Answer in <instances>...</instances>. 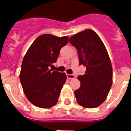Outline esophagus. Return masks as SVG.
Wrapping results in <instances>:
<instances>
[{"instance_id":"obj_1","label":"esophagus","mask_w":131,"mask_h":131,"mask_svg":"<svg viewBox=\"0 0 131 131\" xmlns=\"http://www.w3.org/2000/svg\"><path fill=\"white\" fill-rule=\"evenodd\" d=\"M67 77L68 79H74L75 77V75L74 74H67Z\"/></svg>"}]
</instances>
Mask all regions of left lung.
<instances>
[{
    "mask_svg": "<svg viewBox=\"0 0 131 131\" xmlns=\"http://www.w3.org/2000/svg\"><path fill=\"white\" fill-rule=\"evenodd\" d=\"M69 41L77 50L79 65L86 67L77 79L79 89L75 91L80 106L94 108L107 98L112 84V66L104 45L96 32L86 29L71 37Z\"/></svg>",
    "mask_w": 131,
    "mask_h": 131,
    "instance_id": "1",
    "label": "left lung"
}]
</instances>
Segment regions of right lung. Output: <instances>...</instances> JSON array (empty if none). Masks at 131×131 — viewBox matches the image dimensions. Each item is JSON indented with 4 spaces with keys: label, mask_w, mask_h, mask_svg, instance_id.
Masks as SVG:
<instances>
[{
    "label": "right lung",
    "mask_w": 131,
    "mask_h": 131,
    "mask_svg": "<svg viewBox=\"0 0 131 131\" xmlns=\"http://www.w3.org/2000/svg\"><path fill=\"white\" fill-rule=\"evenodd\" d=\"M68 37L50 34L39 36L32 43L23 60L19 79L25 96L40 108H50L58 102L67 79L65 73L50 69L57 61L60 49Z\"/></svg>",
    "instance_id": "add662e5"
}]
</instances>
